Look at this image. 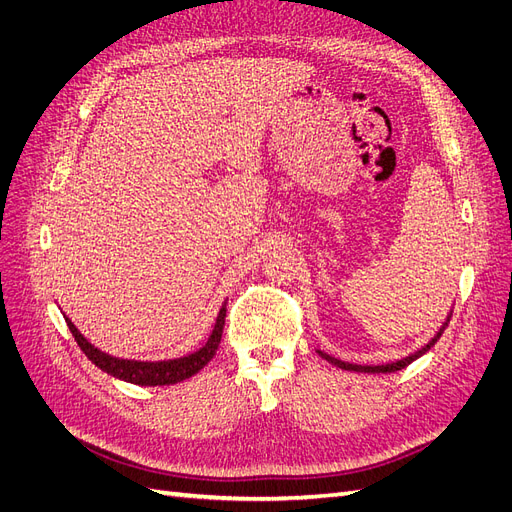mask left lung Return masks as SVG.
I'll return each mask as SVG.
<instances>
[{
    "label": "left lung",
    "mask_w": 512,
    "mask_h": 512,
    "mask_svg": "<svg viewBox=\"0 0 512 512\" xmlns=\"http://www.w3.org/2000/svg\"><path fill=\"white\" fill-rule=\"evenodd\" d=\"M446 324H448V320L444 322V327L438 331V335L433 337L427 346H423L421 350H416L414 354L406 356V359L395 361V363H389V365H354V363H344V361H339V359H335V356H329V354H324V352H320V356H322V359H327L329 363H333V365H337V367H342V369H350V371H363V374H391V371H399V369L408 367L412 361H416V359H418V356H423V354H425L429 348H433V344H436L438 339H440V335L444 333Z\"/></svg>",
    "instance_id": "obj_1"
}]
</instances>
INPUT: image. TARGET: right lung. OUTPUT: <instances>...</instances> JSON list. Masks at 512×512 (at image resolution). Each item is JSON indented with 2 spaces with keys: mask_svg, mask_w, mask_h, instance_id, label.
<instances>
[{
  "mask_svg": "<svg viewBox=\"0 0 512 512\" xmlns=\"http://www.w3.org/2000/svg\"><path fill=\"white\" fill-rule=\"evenodd\" d=\"M224 318H226V305H222L220 316H218V320H215L213 333L209 335L207 344L203 348L188 354V356H181V359L158 361V363L117 359V356H111V354L98 350L96 346H91L87 339L79 333V329H76L70 322V318H66V322H68L70 333L76 339V344L81 346L87 359L96 367H100L102 371H106V374H111L119 380L132 382V384H141V386H164V384H177L181 380L192 378L213 359V354H215V350H218L220 339H222Z\"/></svg>",
  "mask_w": 512,
  "mask_h": 512,
  "instance_id": "1",
  "label": "right lung"
}]
</instances>
